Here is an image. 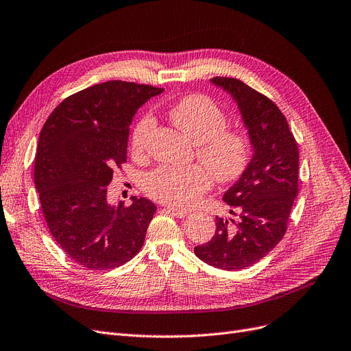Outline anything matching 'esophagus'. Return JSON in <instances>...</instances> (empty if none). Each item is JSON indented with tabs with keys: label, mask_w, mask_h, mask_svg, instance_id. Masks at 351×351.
I'll use <instances>...</instances> for the list:
<instances>
[{
	"label": "esophagus",
	"mask_w": 351,
	"mask_h": 351,
	"mask_svg": "<svg viewBox=\"0 0 351 351\" xmlns=\"http://www.w3.org/2000/svg\"><path fill=\"white\" fill-rule=\"evenodd\" d=\"M165 211H167L169 214H172V215H175V217H178V218H184V217H186V215H188V213H186V211L173 208V206H166Z\"/></svg>",
	"instance_id": "1"
}]
</instances>
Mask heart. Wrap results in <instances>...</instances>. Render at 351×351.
I'll use <instances>...</instances> for the list:
<instances>
[{"mask_svg": "<svg viewBox=\"0 0 351 351\" xmlns=\"http://www.w3.org/2000/svg\"><path fill=\"white\" fill-rule=\"evenodd\" d=\"M167 115L195 145L197 159L205 167L191 165L153 169L143 179V189L150 198L188 208L210 189L211 176L218 184H232L247 171L253 152L250 134L240 127H227L228 115L213 98L204 94L186 95L167 110ZM153 125L150 115L137 120L130 138L134 156L146 152Z\"/></svg>", "mask_w": 351, "mask_h": 351, "instance_id": "heart-1", "label": "heart"}]
</instances>
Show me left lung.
Returning a JSON list of instances; mask_svg holds the SVG:
<instances>
[{
    "instance_id": "1",
    "label": "left lung",
    "mask_w": 351,
    "mask_h": 351,
    "mask_svg": "<svg viewBox=\"0 0 351 351\" xmlns=\"http://www.w3.org/2000/svg\"><path fill=\"white\" fill-rule=\"evenodd\" d=\"M211 81L237 101L254 156L223 197L237 218L215 217V234L193 252L217 269L240 270L274 250L288 230L298 195L300 150L287 117L270 98L236 77L215 76Z\"/></svg>"
}]
</instances>
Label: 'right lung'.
<instances>
[{
	"label": "right lung",
	"instance_id": "1",
	"mask_svg": "<svg viewBox=\"0 0 351 351\" xmlns=\"http://www.w3.org/2000/svg\"><path fill=\"white\" fill-rule=\"evenodd\" d=\"M163 88L102 82L64 98L46 120L37 143L34 184L51 236L71 261L108 270L140 252L156 205H108L114 169L127 162L136 110Z\"/></svg>",
	"mask_w": 351,
	"mask_h": 351
}]
</instances>
